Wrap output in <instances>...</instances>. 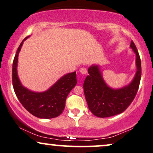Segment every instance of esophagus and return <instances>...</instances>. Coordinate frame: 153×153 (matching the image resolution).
I'll use <instances>...</instances> for the list:
<instances>
[{
    "mask_svg": "<svg viewBox=\"0 0 153 153\" xmlns=\"http://www.w3.org/2000/svg\"><path fill=\"white\" fill-rule=\"evenodd\" d=\"M80 73L81 74H83V75H86L87 73H88V71H87V69L85 68H80Z\"/></svg>",
    "mask_w": 153,
    "mask_h": 153,
    "instance_id": "1",
    "label": "esophagus"
}]
</instances>
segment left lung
<instances>
[{"instance_id": "1", "label": "left lung", "mask_w": 153, "mask_h": 153, "mask_svg": "<svg viewBox=\"0 0 153 153\" xmlns=\"http://www.w3.org/2000/svg\"><path fill=\"white\" fill-rule=\"evenodd\" d=\"M131 48L136 55L137 71L130 84L119 89L110 88L104 82L97 65L88 68L89 75L83 84L88 108L94 116L109 117L124 111L133 101L138 92L141 78V62L136 46L133 41Z\"/></svg>"}]
</instances>
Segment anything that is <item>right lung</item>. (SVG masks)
Returning <instances> with one entry per match:
<instances>
[{
    "label": "right lung",
    "mask_w": 153,
    "mask_h": 153,
    "mask_svg": "<svg viewBox=\"0 0 153 153\" xmlns=\"http://www.w3.org/2000/svg\"><path fill=\"white\" fill-rule=\"evenodd\" d=\"M27 37L21 42L13 60V85L15 94L23 107L34 117L40 119L57 117L64 109L65 100L69 92L77 84L76 72L63 75L45 92H32L23 87L17 76V66L19 52L23 42Z\"/></svg>",
    "instance_id": "right-lung-1"
}]
</instances>
